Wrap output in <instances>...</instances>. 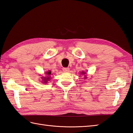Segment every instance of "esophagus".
Segmentation results:
<instances>
[{"label":"esophagus","mask_w":133,"mask_h":133,"mask_svg":"<svg viewBox=\"0 0 133 133\" xmlns=\"http://www.w3.org/2000/svg\"><path fill=\"white\" fill-rule=\"evenodd\" d=\"M69 70H70V69L69 68V67H64V68H63V72H65L69 71Z\"/></svg>","instance_id":"1"}]
</instances>
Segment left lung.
<instances>
[{
	"label": "left lung",
	"instance_id": "obj_1",
	"mask_svg": "<svg viewBox=\"0 0 133 133\" xmlns=\"http://www.w3.org/2000/svg\"><path fill=\"white\" fill-rule=\"evenodd\" d=\"M82 73L83 74H86V73H84V72H82ZM84 77H85V78H86V75H84Z\"/></svg>",
	"mask_w": 133,
	"mask_h": 133
}]
</instances>
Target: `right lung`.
I'll return each instance as SVG.
<instances>
[{
	"instance_id": "right-lung-1",
	"label": "right lung",
	"mask_w": 133,
	"mask_h": 133,
	"mask_svg": "<svg viewBox=\"0 0 133 133\" xmlns=\"http://www.w3.org/2000/svg\"><path fill=\"white\" fill-rule=\"evenodd\" d=\"M47 74L48 75V77L46 78V77H43V78H42V79H43V81L44 82V83H46V82L49 80V79H50V77H49V75H50L51 74V72L50 71H49V72H47Z\"/></svg>"
}]
</instances>
